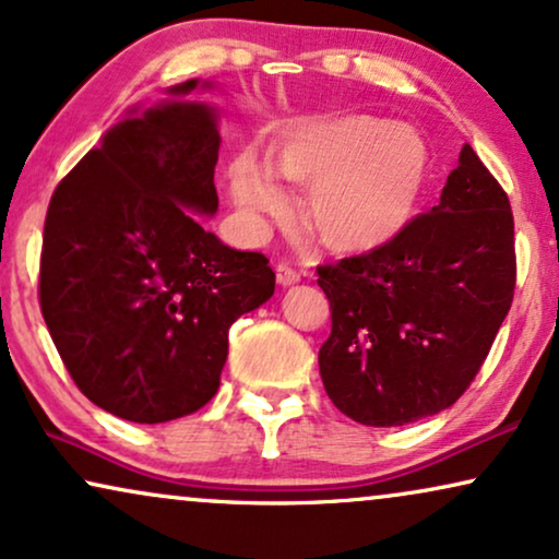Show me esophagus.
Here are the masks:
<instances>
[{
	"label": "esophagus",
	"instance_id": "1",
	"mask_svg": "<svg viewBox=\"0 0 559 559\" xmlns=\"http://www.w3.org/2000/svg\"><path fill=\"white\" fill-rule=\"evenodd\" d=\"M277 285L280 287H289V285H297V282H300V274H297L293 266H287V264H277Z\"/></svg>",
	"mask_w": 559,
	"mask_h": 559
}]
</instances>
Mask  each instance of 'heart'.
Wrapping results in <instances>:
<instances>
[{
    "mask_svg": "<svg viewBox=\"0 0 559 559\" xmlns=\"http://www.w3.org/2000/svg\"><path fill=\"white\" fill-rule=\"evenodd\" d=\"M272 171L308 187L306 226L336 253L382 249L408 228L429 179V146L416 130L372 115H338L289 130ZM253 158L230 166V198L251 230L285 207V192Z\"/></svg>",
    "mask_w": 559,
    "mask_h": 559,
    "instance_id": "heart-1",
    "label": "heart"
}]
</instances>
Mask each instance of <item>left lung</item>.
Returning a JSON list of instances; mask_svg holds the SVG:
<instances>
[{
    "label": "left lung",
    "mask_w": 559,
    "mask_h": 559,
    "mask_svg": "<svg viewBox=\"0 0 559 559\" xmlns=\"http://www.w3.org/2000/svg\"><path fill=\"white\" fill-rule=\"evenodd\" d=\"M331 336L323 388L365 426H405L454 405L509 316L516 285L511 202L469 146L439 205L395 241L318 266Z\"/></svg>",
    "instance_id": "8db88e82"
}]
</instances>
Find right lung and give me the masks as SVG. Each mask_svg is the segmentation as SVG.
<instances>
[{
	"label": "right lung",
	"mask_w": 559,
	"mask_h": 559,
	"mask_svg": "<svg viewBox=\"0 0 559 559\" xmlns=\"http://www.w3.org/2000/svg\"><path fill=\"white\" fill-rule=\"evenodd\" d=\"M174 84L133 105L50 198L40 310L94 405L133 424L200 411L221 388L228 329L274 295L270 259L236 251L194 215L217 213L221 110Z\"/></svg>",
	"instance_id": "right-lung-1"
}]
</instances>
